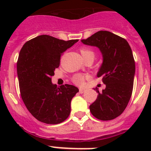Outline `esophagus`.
Instances as JSON below:
<instances>
[{
	"label": "esophagus",
	"mask_w": 151,
	"mask_h": 151,
	"mask_svg": "<svg viewBox=\"0 0 151 151\" xmlns=\"http://www.w3.org/2000/svg\"><path fill=\"white\" fill-rule=\"evenodd\" d=\"M85 91H86V90L83 89V88H80V90H79V92H80V93H85Z\"/></svg>",
	"instance_id": "obj_1"
}]
</instances>
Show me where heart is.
Returning <instances> with one entry per match:
<instances>
[{
	"label": "heart",
	"mask_w": 151,
	"mask_h": 151,
	"mask_svg": "<svg viewBox=\"0 0 151 151\" xmlns=\"http://www.w3.org/2000/svg\"><path fill=\"white\" fill-rule=\"evenodd\" d=\"M80 53H81L82 56H83V59H84L85 60H86L87 59H89V58L94 59V57H95V53H94V52L93 51V50H89V49L82 48L81 50H80ZM85 80V76L80 74H75L72 78L73 83H75V84L77 85H84Z\"/></svg>",
	"instance_id": "b5f03b06"
}]
</instances>
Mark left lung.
<instances>
[{
	"label": "left lung",
	"instance_id": "1",
	"mask_svg": "<svg viewBox=\"0 0 151 151\" xmlns=\"http://www.w3.org/2000/svg\"><path fill=\"white\" fill-rule=\"evenodd\" d=\"M84 45L97 47L103 63L97 74L106 88L90 105L91 114L101 121H110L121 115L127 106L133 91L135 62L127 41L106 30H100L86 39Z\"/></svg>",
	"mask_w": 151,
	"mask_h": 151
}]
</instances>
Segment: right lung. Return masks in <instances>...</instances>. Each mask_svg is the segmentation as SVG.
<instances>
[{"label":"right lung","mask_w":151,"mask_h":151,"mask_svg":"<svg viewBox=\"0 0 151 151\" xmlns=\"http://www.w3.org/2000/svg\"><path fill=\"white\" fill-rule=\"evenodd\" d=\"M78 41L41 35L25 42L19 52L17 70L21 97L30 114L41 122L58 124L71 112V101L79 89L68 84L58 88L51 77L60 66L62 54Z\"/></svg>","instance_id":"obj_1"}]
</instances>
